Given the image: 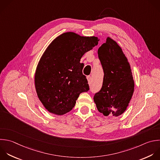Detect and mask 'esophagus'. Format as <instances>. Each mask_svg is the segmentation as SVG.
I'll use <instances>...</instances> for the list:
<instances>
[{"mask_svg":"<svg viewBox=\"0 0 160 160\" xmlns=\"http://www.w3.org/2000/svg\"><path fill=\"white\" fill-rule=\"evenodd\" d=\"M87 79H88V83L89 84H91V82H92V78L91 76H88L87 77Z\"/></svg>","mask_w":160,"mask_h":160,"instance_id":"1","label":"esophagus"}]
</instances>
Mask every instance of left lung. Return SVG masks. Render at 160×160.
<instances>
[{
  "instance_id": "left-lung-1",
  "label": "left lung",
  "mask_w": 160,
  "mask_h": 160,
  "mask_svg": "<svg viewBox=\"0 0 160 160\" xmlns=\"http://www.w3.org/2000/svg\"><path fill=\"white\" fill-rule=\"evenodd\" d=\"M104 71L102 86L94 96L99 112L105 116H118L132 98L134 82L129 63L122 49L110 38L98 51Z\"/></svg>"
}]
</instances>
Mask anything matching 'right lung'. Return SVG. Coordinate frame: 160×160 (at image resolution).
I'll return each mask as SVG.
<instances>
[{
    "mask_svg": "<svg viewBox=\"0 0 160 160\" xmlns=\"http://www.w3.org/2000/svg\"><path fill=\"white\" fill-rule=\"evenodd\" d=\"M98 38L69 32L57 37L42 54L36 68L35 87L45 108L56 115L72 109L89 84L82 74V56L98 44Z\"/></svg>",
    "mask_w": 160,
    "mask_h": 160,
    "instance_id": "add662e5",
    "label": "right lung"
}]
</instances>
